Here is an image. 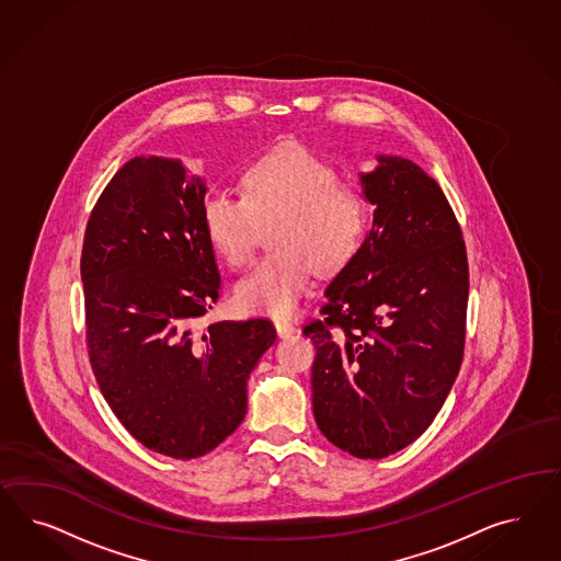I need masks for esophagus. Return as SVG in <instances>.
<instances>
[{"label":"esophagus","mask_w":561,"mask_h":561,"mask_svg":"<svg viewBox=\"0 0 561 561\" xmlns=\"http://www.w3.org/2000/svg\"><path fill=\"white\" fill-rule=\"evenodd\" d=\"M273 324H275V331H277V335H279L282 340H288V337H291V335L296 333V327L289 323V321H286V319H275Z\"/></svg>","instance_id":"1"}]
</instances>
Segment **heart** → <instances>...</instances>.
<instances>
[{
    "label": "heart",
    "instance_id": "obj_1",
    "mask_svg": "<svg viewBox=\"0 0 561 561\" xmlns=\"http://www.w3.org/2000/svg\"><path fill=\"white\" fill-rule=\"evenodd\" d=\"M240 185L242 197L228 191L205 195V237L221 261L237 270L253 253L259 226L277 220L272 230L277 251L238 282L234 302L244 312L286 317L305 296L314 267L335 272L356 253L366 199L298 141L256 156Z\"/></svg>",
    "mask_w": 561,
    "mask_h": 561
}]
</instances>
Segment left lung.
Masks as SVG:
<instances>
[{
  "mask_svg": "<svg viewBox=\"0 0 561 561\" xmlns=\"http://www.w3.org/2000/svg\"><path fill=\"white\" fill-rule=\"evenodd\" d=\"M359 174L373 228L324 291L312 411L324 438L357 459L417 440L460 370L469 265L440 185L401 156Z\"/></svg>",
  "mask_w": 561,
  "mask_h": 561,
  "instance_id": "8db88e82",
  "label": "left lung"
}]
</instances>
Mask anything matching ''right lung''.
Instances as JSON below:
<instances>
[{
	"instance_id": "add662e5",
	"label": "right lung",
	"mask_w": 561,
	"mask_h": 561,
	"mask_svg": "<svg viewBox=\"0 0 561 561\" xmlns=\"http://www.w3.org/2000/svg\"><path fill=\"white\" fill-rule=\"evenodd\" d=\"M204 179L136 156L102 191L82 247L92 373L125 430L153 453L197 459L247 413V380L275 341L267 319L197 329L221 282L202 220Z\"/></svg>"
}]
</instances>
